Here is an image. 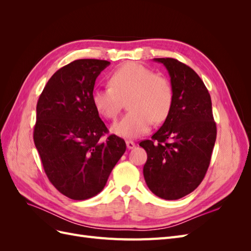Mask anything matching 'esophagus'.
Listing matches in <instances>:
<instances>
[{
  "label": "esophagus",
  "mask_w": 251,
  "mask_h": 251,
  "mask_svg": "<svg viewBox=\"0 0 251 251\" xmlns=\"http://www.w3.org/2000/svg\"><path fill=\"white\" fill-rule=\"evenodd\" d=\"M126 148H127L128 150H132V149L135 148V142L132 141V140H126Z\"/></svg>",
  "instance_id": "obj_1"
}]
</instances>
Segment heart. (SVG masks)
Returning a JSON list of instances; mask_svg holds the SVG:
<instances>
[{
  "mask_svg": "<svg viewBox=\"0 0 251 251\" xmlns=\"http://www.w3.org/2000/svg\"><path fill=\"white\" fill-rule=\"evenodd\" d=\"M111 87H96L92 102L97 112L108 119L116 118L126 100L128 111L111 127L113 133L124 138H134L147 133L151 120L159 124L171 112L174 93L170 80L155 74L138 63H126L110 76Z\"/></svg>",
  "mask_w": 251,
  "mask_h": 251,
  "instance_id": "obj_1",
  "label": "heart"
}]
</instances>
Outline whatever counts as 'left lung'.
<instances>
[{
	"label": "left lung",
	"instance_id": "1",
	"mask_svg": "<svg viewBox=\"0 0 251 251\" xmlns=\"http://www.w3.org/2000/svg\"><path fill=\"white\" fill-rule=\"evenodd\" d=\"M169 72L174 100L162 126L139 146L148 160L143 176L151 192L165 200L182 198L199 186L208 169L217 126L211 100L192 68L175 58H154Z\"/></svg>",
	"mask_w": 251,
	"mask_h": 251
}]
</instances>
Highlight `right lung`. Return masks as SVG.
Instances as JSON below:
<instances>
[{
    "label": "right lung",
    "mask_w": 251,
    "mask_h": 251,
    "mask_svg": "<svg viewBox=\"0 0 251 251\" xmlns=\"http://www.w3.org/2000/svg\"><path fill=\"white\" fill-rule=\"evenodd\" d=\"M108 60L77 59L60 68L36 104L33 140L51 183L72 200L100 194L126 146L110 135L92 102L95 80Z\"/></svg>",
    "instance_id": "add662e5"
}]
</instances>
